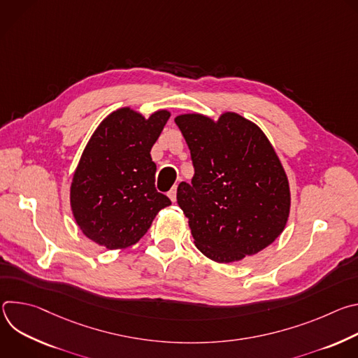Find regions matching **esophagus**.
Returning a JSON list of instances; mask_svg holds the SVG:
<instances>
[{"label":"esophagus","instance_id":"34e87169","mask_svg":"<svg viewBox=\"0 0 358 358\" xmlns=\"http://www.w3.org/2000/svg\"><path fill=\"white\" fill-rule=\"evenodd\" d=\"M169 198H170L173 202L177 201V185H174V187L169 191Z\"/></svg>","mask_w":358,"mask_h":358}]
</instances>
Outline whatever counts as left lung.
<instances>
[{"mask_svg": "<svg viewBox=\"0 0 358 358\" xmlns=\"http://www.w3.org/2000/svg\"><path fill=\"white\" fill-rule=\"evenodd\" d=\"M194 166L177 202L195 246L207 258L231 264L269 246L290 210L286 173L264 131L236 113L218 122L202 115L176 117Z\"/></svg>", "mask_w": 358, "mask_h": 358, "instance_id": "left-lung-1", "label": "left lung"}]
</instances>
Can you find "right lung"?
I'll return each mask as SVG.
<instances>
[{
  "label": "right lung",
  "instance_id": "right-lung-1",
  "mask_svg": "<svg viewBox=\"0 0 358 358\" xmlns=\"http://www.w3.org/2000/svg\"><path fill=\"white\" fill-rule=\"evenodd\" d=\"M170 112L144 119L123 108L99 124L73 174L71 207L82 232L108 249L140 241L160 210L171 201L156 189L150 151Z\"/></svg>",
  "mask_w": 358,
  "mask_h": 358
}]
</instances>
